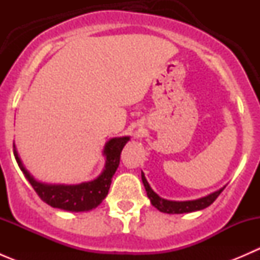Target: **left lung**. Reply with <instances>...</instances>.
I'll use <instances>...</instances> for the list:
<instances>
[{
	"label": "left lung",
	"instance_id": "obj_1",
	"mask_svg": "<svg viewBox=\"0 0 260 260\" xmlns=\"http://www.w3.org/2000/svg\"><path fill=\"white\" fill-rule=\"evenodd\" d=\"M142 182L145 185V188L147 191V196L151 200V204L161 212H166V214H185V212H193L203 210V209L210 206L212 203L217 199V196L222 192V190L225 188L221 187L220 190L215 191V192L210 193V195L205 196V198H200L198 200H190V201H171L166 200V199H162L154 192L151 188L149 183L147 182L145 174L142 172Z\"/></svg>",
	"mask_w": 260,
	"mask_h": 260
}]
</instances>
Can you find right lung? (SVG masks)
<instances>
[{
    "instance_id": "add662e5",
    "label": "right lung",
    "mask_w": 260,
    "mask_h": 260,
    "mask_svg": "<svg viewBox=\"0 0 260 260\" xmlns=\"http://www.w3.org/2000/svg\"><path fill=\"white\" fill-rule=\"evenodd\" d=\"M128 141L129 137H115L109 140L103 149V154L106 156V166L103 172L95 180L81 182L79 185H51L39 182L23 167L15 145L14 154L18 167L44 203L52 208L67 211H89L95 209L108 195L112 177L119 166L120 152Z\"/></svg>"
}]
</instances>
